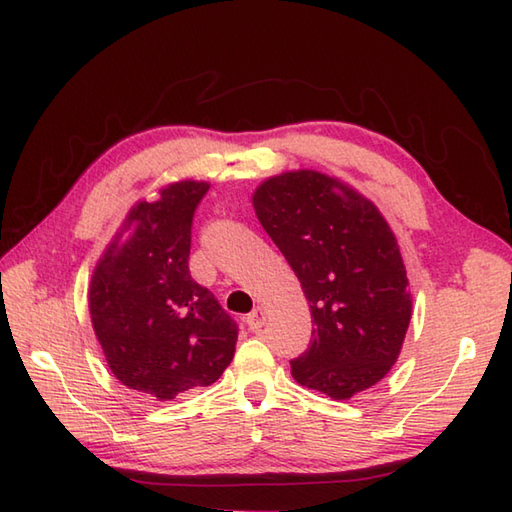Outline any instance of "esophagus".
Listing matches in <instances>:
<instances>
[{
  "mask_svg": "<svg viewBox=\"0 0 512 512\" xmlns=\"http://www.w3.org/2000/svg\"><path fill=\"white\" fill-rule=\"evenodd\" d=\"M246 323H248V328L253 330V332H257V330H262L264 328V323H266V312H264V308H255L253 312L248 314L246 317Z\"/></svg>",
  "mask_w": 512,
  "mask_h": 512,
  "instance_id": "obj_1",
  "label": "esophagus"
}]
</instances>
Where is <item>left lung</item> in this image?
Returning a JSON list of instances; mask_svg holds the SVG:
<instances>
[{"instance_id": "1", "label": "left lung", "mask_w": 512, "mask_h": 512, "mask_svg": "<svg viewBox=\"0 0 512 512\" xmlns=\"http://www.w3.org/2000/svg\"><path fill=\"white\" fill-rule=\"evenodd\" d=\"M255 213L301 281L312 339L292 358L303 387L347 400L396 363L411 319L407 270L376 206L319 171H290L253 195Z\"/></svg>"}]
</instances>
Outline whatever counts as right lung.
<instances>
[{
    "mask_svg": "<svg viewBox=\"0 0 512 512\" xmlns=\"http://www.w3.org/2000/svg\"><path fill=\"white\" fill-rule=\"evenodd\" d=\"M206 182L184 180L129 211L90 284V314L107 365L129 389L171 400L215 383L233 361L237 323L189 273L191 226Z\"/></svg>",
    "mask_w": 512,
    "mask_h": 512,
    "instance_id": "add662e5",
    "label": "right lung"
}]
</instances>
